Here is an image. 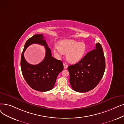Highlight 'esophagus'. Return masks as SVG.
<instances>
[{
    "label": "esophagus",
    "mask_w": 124,
    "mask_h": 124,
    "mask_svg": "<svg viewBox=\"0 0 124 124\" xmlns=\"http://www.w3.org/2000/svg\"><path fill=\"white\" fill-rule=\"evenodd\" d=\"M64 68L66 69L67 68V63H64Z\"/></svg>",
    "instance_id": "1"
}]
</instances>
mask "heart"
I'll return each instance as SVG.
<instances>
[{
    "label": "heart",
    "instance_id": "obj_1",
    "mask_svg": "<svg viewBox=\"0 0 124 124\" xmlns=\"http://www.w3.org/2000/svg\"><path fill=\"white\" fill-rule=\"evenodd\" d=\"M56 54H66L68 62L75 63L80 61L84 57L86 51V45L83 42H77L71 39L59 41L58 48H55Z\"/></svg>",
    "mask_w": 124,
    "mask_h": 124
}]
</instances>
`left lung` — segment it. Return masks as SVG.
Listing matches in <instances>:
<instances>
[{
	"label": "left lung",
	"instance_id": "obj_1",
	"mask_svg": "<svg viewBox=\"0 0 124 124\" xmlns=\"http://www.w3.org/2000/svg\"><path fill=\"white\" fill-rule=\"evenodd\" d=\"M105 69V60L100 43L78 63L68 67L69 82L72 89L85 93L92 90L100 82Z\"/></svg>",
	"mask_w": 124,
	"mask_h": 124
}]
</instances>
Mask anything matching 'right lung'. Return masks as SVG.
Segmentation results:
<instances>
[{"instance_id": "right-lung-1", "label": "right lung", "mask_w": 124, "mask_h": 124, "mask_svg": "<svg viewBox=\"0 0 124 124\" xmlns=\"http://www.w3.org/2000/svg\"><path fill=\"white\" fill-rule=\"evenodd\" d=\"M34 43L44 46L46 52L44 61L37 65H32L25 61L23 53L30 45ZM21 67L27 83L31 88L40 92L52 89L58 75L64 68L62 62L52 57L51 50L42 34H35L26 42L21 55Z\"/></svg>"}]
</instances>
